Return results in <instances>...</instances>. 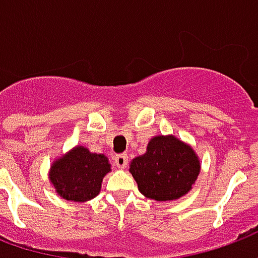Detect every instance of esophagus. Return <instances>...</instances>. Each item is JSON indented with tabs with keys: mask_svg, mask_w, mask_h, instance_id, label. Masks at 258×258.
<instances>
[{
	"mask_svg": "<svg viewBox=\"0 0 258 258\" xmlns=\"http://www.w3.org/2000/svg\"><path fill=\"white\" fill-rule=\"evenodd\" d=\"M115 165L119 169H125L127 165V155L126 154H119L115 157Z\"/></svg>",
	"mask_w": 258,
	"mask_h": 258,
	"instance_id": "34e87169",
	"label": "esophagus"
}]
</instances>
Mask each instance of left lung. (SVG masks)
Masks as SVG:
<instances>
[{
  "mask_svg": "<svg viewBox=\"0 0 258 258\" xmlns=\"http://www.w3.org/2000/svg\"><path fill=\"white\" fill-rule=\"evenodd\" d=\"M129 172L146 198L166 202L192 189L201 161L189 144L173 135H158L148 142L147 151L132 159Z\"/></svg>",
  "mask_w": 258,
  "mask_h": 258,
  "instance_id": "8db88e82",
  "label": "left lung"
}]
</instances>
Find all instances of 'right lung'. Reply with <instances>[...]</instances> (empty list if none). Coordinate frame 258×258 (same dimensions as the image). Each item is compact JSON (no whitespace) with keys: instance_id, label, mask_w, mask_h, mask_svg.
Wrapping results in <instances>:
<instances>
[{"instance_id":"add662e5","label":"right lung","mask_w":258,"mask_h":258,"mask_svg":"<svg viewBox=\"0 0 258 258\" xmlns=\"http://www.w3.org/2000/svg\"><path fill=\"white\" fill-rule=\"evenodd\" d=\"M110 172V161L104 154L75 146L50 165L49 181L60 198L86 202L99 195L103 178Z\"/></svg>"}]
</instances>
